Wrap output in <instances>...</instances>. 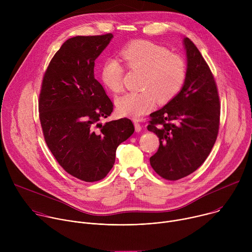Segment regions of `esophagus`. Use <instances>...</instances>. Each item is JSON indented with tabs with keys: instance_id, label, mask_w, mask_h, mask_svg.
Here are the masks:
<instances>
[{
	"instance_id": "esophagus-1",
	"label": "esophagus",
	"mask_w": 252,
	"mask_h": 252,
	"mask_svg": "<svg viewBox=\"0 0 252 252\" xmlns=\"http://www.w3.org/2000/svg\"><path fill=\"white\" fill-rule=\"evenodd\" d=\"M134 128H135V131H136V132H139V131L141 130V126H140V124H139L138 122H136V121H134Z\"/></svg>"
}]
</instances>
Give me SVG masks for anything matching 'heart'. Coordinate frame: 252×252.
I'll return each mask as SVG.
<instances>
[{"label":"heart","instance_id":"obj_1","mask_svg":"<svg viewBox=\"0 0 252 252\" xmlns=\"http://www.w3.org/2000/svg\"><path fill=\"white\" fill-rule=\"evenodd\" d=\"M126 65L143 73L139 93H126L116 99L118 112L130 119L150 113L157 103L170 101L182 91L188 75L186 60L178 54L149 41L127 45L121 53ZM125 67L116 58L103 62L100 67L102 84L114 93L123 90Z\"/></svg>","mask_w":252,"mask_h":252}]
</instances>
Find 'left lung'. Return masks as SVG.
Returning <instances> with one entry per match:
<instances>
[{"instance_id": "left-lung-1", "label": "left lung", "mask_w": 252, "mask_h": 252, "mask_svg": "<svg viewBox=\"0 0 252 252\" xmlns=\"http://www.w3.org/2000/svg\"><path fill=\"white\" fill-rule=\"evenodd\" d=\"M188 75L182 91L151 114L148 129L159 138L150 158L155 171L177 181L195 171L207 158L220 128V101L211 70L195 45L184 39Z\"/></svg>"}]
</instances>
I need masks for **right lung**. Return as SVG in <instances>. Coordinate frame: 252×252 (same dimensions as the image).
Masks as SVG:
<instances>
[{"label": "right lung", "mask_w": 252, "mask_h": 252, "mask_svg": "<svg viewBox=\"0 0 252 252\" xmlns=\"http://www.w3.org/2000/svg\"><path fill=\"white\" fill-rule=\"evenodd\" d=\"M113 37L105 33L66 40L45 71L39 96L48 148L67 173L87 183L106 176L118 147L134 131L126 118L99 123L111 116L114 104L94 78V61Z\"/></svg>", "instance_id": "right-lung-1"}]
</instances>
